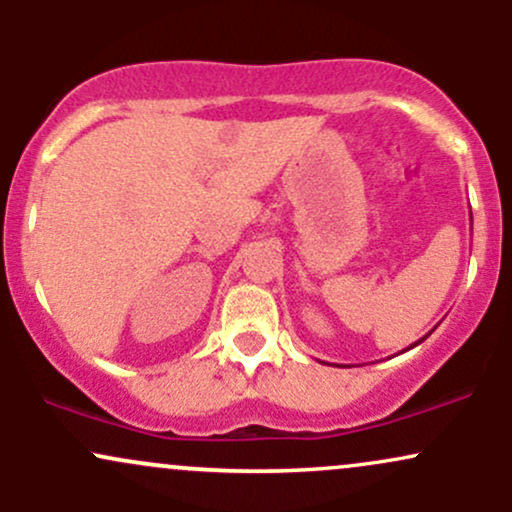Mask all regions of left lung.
Listing matches in <instances>:
<instances>
[{"mask_svg": "<svg viewBox=\"0 0 512 512\" xmlns=\"http://www.w3.org/2000/svg\"><path fill=\"white\" fill-rule=\"evenodd\" d=\"M428 334H431V332H428ZM428 334H426V337H428ZM426 337H424V339H426ZM424 339H419V342H416V344H421V342H424ZM416 344H411V346H409V349H414V346H416Z\"/></svg>", "mask_w": 512, "mask_h": 512, "instance_id": "obj_1", "label": "left lung"}]
</instances>
